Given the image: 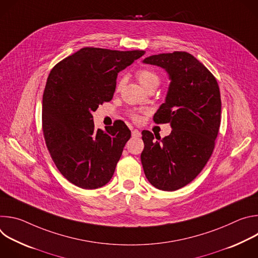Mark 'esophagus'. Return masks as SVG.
Segmentation results:
<instances>
[{
	"label": "esophagus",
	"mask_w": 258,
	"mask_h": 258,
	"mask_svg": "<svg viewBox=\"0 0 258 258\" xmlns=\"http://www.w3.org/2000/svg\"><path fill=\"white\" fill-rule=\"evenodd\" d=\"M132 136L134 138H140L141 137V133L138 131V130H133L132 131Z\"/></svg>",
	"instance_id": "obj_1"
}]
</instances>
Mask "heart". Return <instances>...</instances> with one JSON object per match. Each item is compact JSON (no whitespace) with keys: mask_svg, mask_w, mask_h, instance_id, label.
<instances>
[{"mask_svg":"<svg viewBox=\"0 0 258 258\" xmlns=\"http://www.w3.org/2000/svg\"><path fill=\"white\" fill-rule=\"evenodd\" d=\"M136 76L138 78L139 83L145 90H148L150 88H157L158 85L160 84L159 75L156 71H154L152 69L142 68L137 71ZM123 84H124V80L122 79L117 83L116 91H119L121 89V87L123 86ZM133 119L138 121V120H140V116L138 114H133Z\"/></svg>","mask_w":258,"mask_h":258,"instance_id":"obj_1","label":"heart"}]
</instances>
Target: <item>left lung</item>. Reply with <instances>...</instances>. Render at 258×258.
<instances>
[{"label":"left lung","mask_w":258,"mask_h":258,"mask_svg":"<svg viewBox=\"0 0 258 258\" xmlns=\"http://www.w3.org/2000/svg\"><path fill=\"white\" fill-rule=\"evenodd\" d=\"M146 64L166 70L170 85L165 102L154 114L155 123H170L162 140L142 132L141 161L146 177L162 191L191 182L209 160L220 125L222 101L212 73L193 55L173 52L147 57Z\"/></svg>","instance_id":"obj_1"}]
</instances>
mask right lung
Segmentation results:
<instances>
[{
	"label": "right lung",
	"instance_id": "add662e5",
	"mask_svg": "<svg viewBox=\"0 0 258 258\" xmlns=\"http://www.w3.org/2000/svg\"><path fill=\"white\" fill-rule=\"evenodd\" d=\"M144 54L86 47L51 70L43 95V133L56 167L73 185L93 190L111 179L131 131L121 120L95 130L92 113L113 98L118 72Z\"/></svg>",
	"mask_w": 258,
	"mask_h": 258
}]
</instances>
